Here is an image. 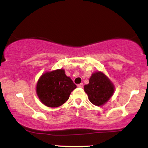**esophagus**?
Here are the masks:
<instances>
[{
    "instance_id": "1",
    "label": "esophagus",
    "mask_w": 148,
    "mask_h": 148,
    "mask_svg": "<svg viewBox=\"0 0 148 148\" xmlns=\"http://www.w3.org/2000/svg\"><path fill=\"white\" fill-rule=\"evenodd\" d=\"M77 87H80V88H82V87H83V83H80V84H78Z\"/></svg>"
}]
</instances>
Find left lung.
Masks as SVG:
<instances>
[{"label": "left lung", "instance_id": "obj_1", "mask_svg": "<svg viewBox=\"0 0 148 148\" xmlns=\"http://www.w3.org/2000/svg\"><path fill=\"white\" fill-rule=\"evenodd\" d=\"M85 93L92 103L97 106H103L112 96L114 86L105 75L101 72L92 74L89 84L84 86Z\"/></svg>", "mask_w": 148, "mask_h": 148}]
</instances>
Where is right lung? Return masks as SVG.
Segmentation results:
<instances>
[{
    "label": "right lung",
    "instance_id": "1",
    "mask_svg": "<svg viewBox=\"0 0 148 148\" xmlns=\"http://www.w3.org/2000/svg\"><path fill=\"white\" fill-rule=\"evenodd\" d=\"M76 87L65 71L57 69L42 75L37 82V93L46 106L57 108L69 99L71 93Z\"/></svg>",
    "mask_w": 148,
    "mask_h": 148
}]
</instances>
